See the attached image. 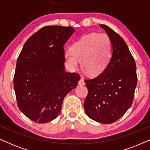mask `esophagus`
<instances>
[{
  "label": "esophagus",
  "instance_id": "esophagus-1",
  "mask_svg": "<svg viewBox=\"0 0 150 150\" xmlns=\"http://www.w3.org/2000/svg\"><path fill=\"white\" fill-rule=\"evenodd\" d=\"M85 84V81H84V80L82 79H81V80H80V81H79V85H84Z\"/></svg>",
  "mask_w": 150,
  "mask_h": 150
}]
</instances>
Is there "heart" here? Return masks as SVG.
I'll use <instances>...</instances> for the list:
<instances>
[{"instance_id": "heart-1", "label": "heart", "mask_w": 150, "mask_h": 150, "mask_svg": "<svg viewBox=\"0 0 150 150\" xmlns=\"http://www.w3.org/2000/svg\"><path fill=\"white\" fill-rule=\"evenodd\" d=\"M71 51L64 54L69 69H76L81 61V67L90 76H98L108 67L112 56V45L105 33L86 35L74 43Z\"/></svg>"}]
</instances>
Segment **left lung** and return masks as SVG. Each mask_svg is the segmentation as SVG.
Instances as JSON below:
<instances>
[{"label":"left lung","instance_id":"left-lung-1","mask_svg":"<svg viewBox=\"0 0 150 150\" xmlns=\"http://www.w3.org/2000/svg\"><path fill=\"white\" fill-rule=\"evenodd\" d=\"M111 40L112 56L103 73L85 80L88 95L84 108L89 118L112 124L132 105L137 84L136 63L126 43L108 26L100 24Z\"/></svg>","mask_w":150,"mask_h":150}]
</instances>
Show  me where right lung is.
Returning <instances> with one entry per match:
<instances>
[{
  "label": "right lung",
  "instance_id": "add662e5",
  "mask_svg": "<svg viewBox=\"0 0 150 150\" xmlns=\"http://www.w3.org/2000/svg\"><path fill=\"white\" fill-rule=\"evenodd\" d=\"M74 32L71 26H44L28 38L17 59L13 87L18 106L35 122L54 120L81 79L65 71L63 46Z\"/></svg>",
  "mask_w": 150,
  "mask_h": 150
}]
</instances>
